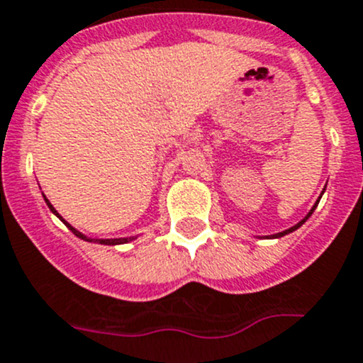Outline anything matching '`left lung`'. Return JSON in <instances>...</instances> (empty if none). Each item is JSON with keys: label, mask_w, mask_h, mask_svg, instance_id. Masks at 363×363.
<instances>
[{"label": "left lung", "mask_w": 363, "mask_h": 363, "mask_svg": "<svg viewBox=\"0 0 363 363\" xmlns=\"http://www.w3.org/2000/svg\"><path fill=\"white\" fill-rule=\"evenodd\" d=\"M316 204H318V202H316ZM316 204L315 206H313V210L311 211H309V213H308V217H306V218H303V220H300L298 222V224H296V226H293V228H289V230H286V231H282V233H277V235H273V237H282V235H287V233H291V231H295V230H298V228L300 226H302V224H303V222H306V220H308V218L309 217H311V213H313V211H315V208H316Z\"/></svg>", "instance_id": "8db88e82"}]
</instances>
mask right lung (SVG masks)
I'll use <instances>...</instances> for the list:
<instances>
[{
  "mask_svg": "<svg viewBox=\"0 0 363 363\" xmlns=\"http://www.w3.org/2000/svg\"><path fill=\"white\" fill-rule=\"evenodd\" d=\"M45 201H47V199H45ZM47 204H48V208H50V210L54 211V213L57 215V217H60V213H57V211L54 210V206H52L48 201H47ZM60 218H61V217H60ZM61 220H63V218H61ZM63 222H65V220H63ZM65 224H67V226L70 228V231H72V233H74V235H76V237L84 238V240H90V242H92V238H86L83 233H79V231H77V230H74V228H72L70 224H68V222H65ZM128 240H132V238H104V240H99V242H101V244H108V246H113V244H125V242H128ZM96 242H97V240H96Z\"/></svg>",
  "mask_w": 363,
  "mask_h": 363,
  "instance_id": "add662e5",
  "label": "right lung"
}]
</instances>
